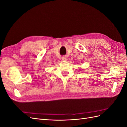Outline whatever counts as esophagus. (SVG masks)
I'll return each instance as SVG.
<instances>
[{"mask_svg":"<svg viewBox=\"0 0 127 127\" xmlns=\"http://www.w3.org/2000/svg\"><path fill=\"white\" fill-rule=\"evenodd\" d=\"M62 60H64V61H67V59L66 56H63L62 57Z\"/></svg>","mask_w":127,"mask_h":127,"instance_id":"esophagus-1","label":"esophagus"}]
</instances>
